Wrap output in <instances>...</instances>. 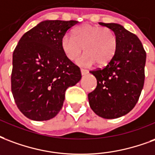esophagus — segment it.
Instances as JSON below:
<instances>
[{
  "mask_svg": "<svg viewBox=\"0 0 155 155\" xmlns=\"http://www.w3.org/2000/svg\"><path fill=\"white\" fill-rule=\"evenodd\" d=\"M81 71L82 75H85V74H87L89 73V71H88V70H84V69H81Z\"/></svg>",
  "mask_w": 155,
  "mask_h": 155,
  "instance_id": "esophagus-1",
  "label": "esophagus"
}]
</instances>
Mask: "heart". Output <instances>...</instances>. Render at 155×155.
I'll use <instances>...</instances> for the list:
<instances>
[{"instance_id": "b5f03b06", "label": "heart", "mask_w": 155, "mask_h": 155, "mask_svg": "<svg viewBox=\"0 0 155 155\" xmlns=\"http://www.w3.org/2000/svg\"><path fill=\"white\" fill-rule=\"evenodd\" d=\"M73 37L65 35L61 39V48L69 60L79 59L81 66H106L112 61L117 48V36L112 29L98 25L84 24L73 31Z\"/></svg>"}]
</instances>
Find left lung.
<instances>
[{"mask_svg": "<svg viewBox=\"0 0 155 155\" xmlns=\"http://www.w3.org/2000/svg\"><path fill=\"white\" fill-rule=\"evenodd\" d=\"M114 32L117 48L104 68L90 71L97 86L88 94L89 106L103 118L114 119L136 106L145 82L146 52L138 37L121 25L99 23Z\"/></svg>", "mask_w": 155, "mask_h": 155, "instance_id": "left-lung-1", "label": "left lung"}]
</instances>
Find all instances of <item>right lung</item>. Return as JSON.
Segmentation results:
<instances>
[{"mask_svg": "<svg viewBox=\"0 0 155 155\" xmlns=\"http://www.w3.org/2000/svg\"><path fill=\"white\" fill-rule=\"evenodd\" d=\"M78 21L45 20L25 33L13 52L11 91L19 111L34 121H48L60 112L66 89L81 72L64 54L61 39Z\"/></svg>", "mask_w": 155, "mask_h": 155, "instance_id": "1", "label": "right lung"}]
</instances>
